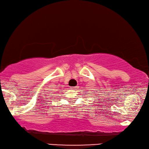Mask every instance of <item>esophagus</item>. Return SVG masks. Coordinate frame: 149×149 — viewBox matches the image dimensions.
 Instances as JSON below:
<instances>
[{
  "instance_id": "esophagus-1",
  "label": "esophagus",
  "mask_w": 149,
  "mask_h": 149,
  "mask_svg": "<svg viewBox=\"0 0 149 149\" xmlns=\"http://www.w3.org/2000/svg\"><path fill=\"white\" fill-rule=\"evenodd\" d=\"M71 88L73 89H75V88H76V86H73V87H71Z\"/></svg>"
}]
</instances>
